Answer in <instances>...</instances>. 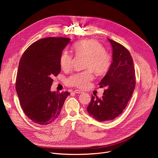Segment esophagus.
<instances>
[{
    "mask_svg": "<svg viewBox=\"0 0 158 158\" xmlns=\"http://www.w3.org/2000/svg\"><path fill=\"white\" fill-rule=\"evenodd\" d=\"M74 92L76 94H82L83 93L82 91H81V90H75V91H74Z\"/></svg>",
    "mask_w": 158,
    "mask_h": 158,
    "instance_id": "obj_1",
    "label": "esophagus"
}]
</instances>
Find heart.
Instances as JSON below:
<instances>
[{"label":"heart","mask_w":158,"mask_h":158,"mask_svg":"<svg viewBox=\"0 0 158 158\" xmlns=\"http://www.w3.org/2000/svg\"><path fill=\"white\" fill-rule=\"evenodd\" d=\"M73 48L76 54L87 56L85 66L89 69L71 75L67 79V85L81 89L85 88L94 79L92 70L97 74L101 75L106 73L110 68L112 62L111 56L105 51L102 45L97 40H82L75 43ZM59 63L64 71L69 70L73 63L72 54L64 51L60 56Z\"/></svg>","instance_id":"1"}]
</instances>
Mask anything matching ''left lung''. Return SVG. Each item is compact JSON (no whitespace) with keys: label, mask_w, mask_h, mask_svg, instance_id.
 Returning a JSON list of instances; mask_svg holds the SVG:
<instances>
[{"label":"left lung","mask_w":158,"mask_h":158,"mask_svg":"<svg viewBox=\"0 0 158 158\" xmlns=\"http://www.w3.org/2000/svg\"><path fill=\"white\" fill-rule=\"evenodd\" d=\"M112 48V62L99 82L106 87L102 98L92 96L87 107L89 114L100 122L111 121L119 116L132 97L136 86L133 60L123 45L108 39Z\"/></svg>","instance_id":"obj_1"}]
</instances>
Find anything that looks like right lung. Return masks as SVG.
<instances>
[{
  "label": "right lung",
  "mask_w": 158,
  "mask_h": 158,
  "mask_svg": "<svg viewBox=\"0 0 158 158\" xmlns=\"http://www.w3.org/2000/svg\"><path fill=\"white\" fill-rule=\"evenodd\" d=\"M70 42L65 37L40 39L25 51L19 62L15 89L21 107L34 123L55 121L70 93L51 91L54 76L60 72V56Z\"/></svg>",
  "instance_id": "add662e5"
}]
</instances>
